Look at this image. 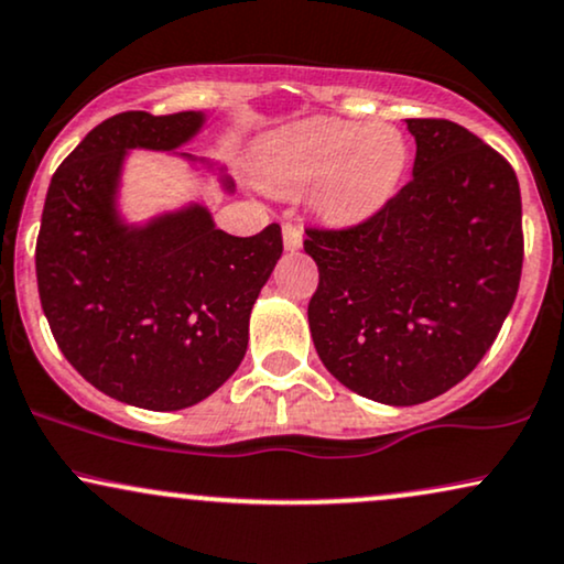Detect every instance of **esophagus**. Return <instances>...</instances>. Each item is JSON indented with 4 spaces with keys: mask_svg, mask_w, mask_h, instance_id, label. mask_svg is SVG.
I'll return each instance as SVG.
<instances>
[{
    "mask_svg": "<svg viewBox=\"0 0 564 564\" xmlns=\"http://www.w3.org/2000/svg\"><path fill=\"white\" fill-rule=\"evenodd\" d=\"M282 240H284V250H297L303 248V229L297 225H284L282 227Z\"/></svg>",
    "mask_w": 564,
    "mask_h": 564,
    "instance_id": "1",
    "label": "esophagus"
}]
</instances>
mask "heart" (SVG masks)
I'll list each match as a JSON object with an SVG mask.
<instances>
[{
	"label": "heart",
	"mask_w": 564,
	"mask_h": 564,
	"mask_svg": "<svg viewBox=\"0 0 564 564\" xmlns=\"http://www.w3.org/2000/svg\"><path fill=\"white\" fill-rule=\"evenodd\" d=\"M405 135L384 122L311 117L271 133L261 145V177L271 191L311 187V206L329 225H358L384 208L405 177Z\"/></svg>",
	"instance_id": "1"
}]
</instances>
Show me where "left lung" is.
<instances>
[{
    "instance_id": "left-lung-1",
    "label": "left lung",
    "mask_w": 564,
    "mask_h": 564,
    "mask_svg": "<svg viewBox=\"0 0 564 564\" xmlns=\"http://www.w3.org/2000/svg\"><path fill=\"white\" fill-rule=\"evenodd\" d=\"M413 180L373 217L308 227L316 352L337 381L419 405L468 377L516 303L523 206L510 162L449 120H405Z\"/></svg>"
}]
</instances>
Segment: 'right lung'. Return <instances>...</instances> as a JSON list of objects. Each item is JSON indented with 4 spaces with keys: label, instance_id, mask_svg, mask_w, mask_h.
Returning <instances> with one entry per match:
<instances>
[{
    "label": "right lung",
    "instance_id": "1",
    "mask_svg": "<svg viewBox=\"0 0 564 564\" xmlns=\"http://www.w3.org/2000/svg\"><path fill=\"white\" fill-rule=\"evenodd\" d=\"M200 124L204 112L109 117L54 172L41 214L39 297L62 356L145 410L196 405L238 371L250 308L282 256L280 225L235 238L200 204L143 227L120 219L128 151H175Z\"/></svg>",
    "mask_w": 564,
    "mask_h": 564
}]
</instances>
